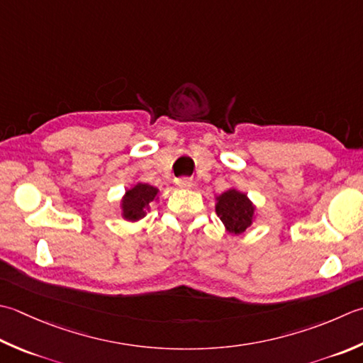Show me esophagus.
<instances>
[{"label":"esophagus","instance_id":"obj_1","mask_svg":"<svg viewBox=\"0 0 363 363\" xmlns=\"http://www.w3.org/2000/svg\"><path fill=\"white\" fill-rule=\"evenodd\" d=\"M177 186H179V189L189 190V189H194L195 187V181L190 179V177H182V179L177 181Z\"/></svg>","mask_w":363,"mask_h":363}]
</instances>
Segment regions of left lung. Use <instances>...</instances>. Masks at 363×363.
Here are the masks:
<instances>
[{
    "label": "left lung",
    "mask_w": 363,
    "mask_h": 363,
    "mask_svg": "<svg viewBox=\"0 0 363 363\" xmlns=\"http://www.w3.org/2000/svg\"><path fill=\"white\" fill-rule=\"evenodd\" d=\"M216 214L222 220L226 231L240 234L250 228L257 220V206L244 191L228 189L216 196Z\"/></svg>",
    "instance_id": "1"
}]
</instances>
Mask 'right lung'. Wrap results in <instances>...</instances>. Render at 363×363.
Instances as JSON below:
<instances>
[{
    "label": "right lung",
    "mask_w": 363,
    "mask_h": 363,
    "mask_svg": "<svg viewBox=\"0 0 363 363\" xmlns=\"http://www.w3.org/2000/svg\"><path fill=\"white\" fill-rule=\"evenodd\" d=\"M159 189L146 182H138L125 190L121 200V217L125 222H140L147 216L151 203L159 200Z\"/></svg>",
    "instance_id": "obj_1"
}]
</instances>
